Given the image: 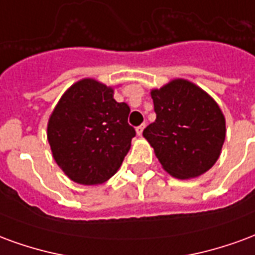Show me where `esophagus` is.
<instances>
[{"instance_id": "1", "label": "esophagus", "mask_w": 255, "mask_h": 255, "mask_svg": "<svg viewBox=\"0 0 255 255\" xmlns=\"http://www.w3.org/2000/svg\"><path fill=\"white\" fill-rule=\"evenodd\" d=\"M143 129H144V124H142V126H139V127H136V133H138L139 136L143 133Z\"/></svg>"}]
</instances>
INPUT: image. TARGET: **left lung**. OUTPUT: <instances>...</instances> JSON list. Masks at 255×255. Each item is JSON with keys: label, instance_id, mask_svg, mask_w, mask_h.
Instances as JSON below:
<instances>
[{"label": "left lung", "instance_id": "obj_1", "mask_svg": "<svg viewBox=\"0 0 255 255\" xmlns=\"http://www.w3.org/2000/svg\"><path fill=\"white\" fill-rule=\"evenodd\" d=\"M155 122L143 129L162 168L177 179L203 175L219 160L225 117L210 95L186 79L151 90Z\"/></svg>", "mask_w": 255, "mask_h": 255}]
</instances>
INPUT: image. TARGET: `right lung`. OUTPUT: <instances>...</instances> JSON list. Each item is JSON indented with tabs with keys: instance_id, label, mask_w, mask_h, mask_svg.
<instances>
[{
	"instance_id": "add662e5",
	"label": "right lung",
	"mask_w": 255,
	"mask_h": 255,
	"mask_svg": "<svg viewBox=\"0 0 255 255\" xmlns=\"http://www.w3.org/2000/svg\"><path fill=\"white\" fill-rule=\"evenodd\" d=\"M128 115L129 106L95 79H82L64 93L47 123V140L71 180L101 184L119 171L135 136Z\"/></svg>"
}]
</instances>
